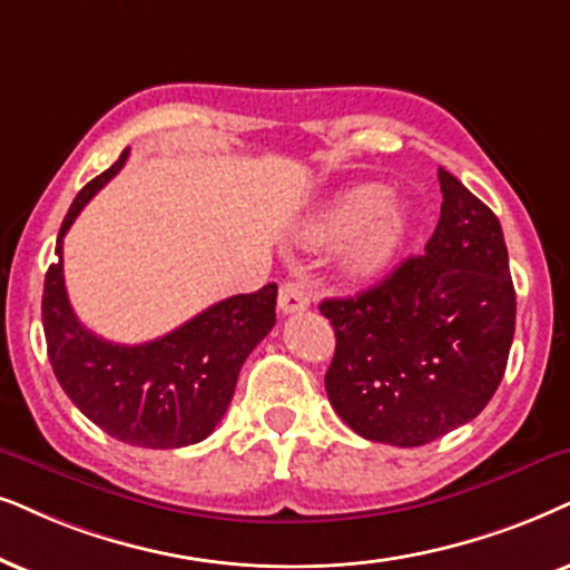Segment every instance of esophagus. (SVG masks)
<instances>
[{"label": "esophagus", "instance_id": "obj_1", "mask_svg": "<svg viewBox=\"0 0 570 570\" xmlns=\"http://www.w3.org/2000/svg\"><path fill=\"white\" fill-rule=\"evenodd\" d=\"M309 305V294L305 286L299 284V281H284L278 289V309L281 313H299V309H305Z\"/></svg>", "mask_w": 570, "mask_h": 570}]
</instances>
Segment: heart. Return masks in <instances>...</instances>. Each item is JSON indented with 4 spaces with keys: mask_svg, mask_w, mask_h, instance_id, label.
<instances>
[{
    "mask_svg": "<svg viewBox=\"0 0 570 570\" xmlns=\"http://www.w3.org/2000/svg\"><path fill=\"white\" fill-rule=\"evenodd\" d=\"M407 210L397 199H384L379 186H350L338 191L309 220L302 234L309 247H342V268L352 276H371L384 268L405 234Z\"/></svg>",
    "mask_w": 570,
    "mask_h": 570,
    "instance_id": "1",
    "label": "heart"
}]
</instances>
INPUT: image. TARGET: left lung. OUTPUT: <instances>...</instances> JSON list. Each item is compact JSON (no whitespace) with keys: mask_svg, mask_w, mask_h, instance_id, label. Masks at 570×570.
I'll return each mask as SVG.
<instances>
[{"mask_svg":"<svg viewBox=\"0 0 570 570\" xmlns=\"http://www.w3.org/2000/svg\"><path fill=\"white\" fill-rule=\"evenodd\" d=\"M442 215L423 255L355 297L323 299L336 350L331 407L371 442L421 446L494 397L515 334V289L497 215L439 168Z\"/></svg>","mask_w":570,"mask_h":570,"instance_id":"1","label":"left lung"}]
</instances>
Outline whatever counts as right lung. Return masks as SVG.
Here are the masks:
<instances>
[{
	"instance_id": "add662e5",
	"label": "right lung",
	"mask_w": 570,
	"mask_h": 570,
	"mask_svg": "<svg viewBox=\"0 0 570 570\" xmlns=\"http://www.w3.org/2000/svg\"><path fill=\"white\" fill-rule=\"evenodd\" d=\"M126 160L128 149L78 191L65 215L55 247L60 261L49 265L41 299L47 355L70 402L105 434L173 450L202 442L220 423L244 360L276 326L278 286L223 299L153 342L115 344L91 334L65 292L62 236Z\"/></svg>"
}]
</instances>
